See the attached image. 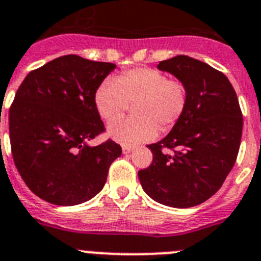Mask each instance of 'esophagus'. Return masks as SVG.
<instances>
[{
	"mask_svg": "<svg viewBox=\"0 0 261 261\" xmlns=\"http://www.w3.org/2000/svg\"><path fill=\"white\" fill-rule=\"evenodd\" d=\"M133 149H135V146L124 145V146H122V153H124V154H128V153L133 152Z\"/></svg>",
	"mask_w": 261,
	"mask_h": 261,
	"instance_id": "1",
	"label": "esophagus"
}]
</instances>
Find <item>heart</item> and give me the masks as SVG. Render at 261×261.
Returning a JSON list of instances; mask_svg holds the SVG:
<instances>
[{
  "mask_svg": "<svg viewBox=\"0 0 261 261\" xmlns=\"http://www.w3.org/2000/svg\"><path fill=\"white\" fill-rule=\"evenodd\" d=\"M100 117L113 121L135 104L136 119H121L108 126V136L124 145L155 139L158 130L168 132L182 119L188 107V91L182 82L168 79L157 68L140 67L106 79L95 91Z\"/></svg>",
  "mask_w": 261,
  "mask_h": 261,
  "instance_id": "b5f03b06",
  "label": "heart"
}]
</instances>
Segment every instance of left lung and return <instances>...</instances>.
Instances as JSON below:
<instances>
[{"label":"left lung","mask_w":261,"mask_h":261,"mask_svg":"<svg viewBox=\"0 0 261 261\" xmlns=\"http://www.w3.org/2000/svg\"><path fill=\"white\" fill-rule=\"evenodd\" d=\"M188 91L182 119L165 139L150 144V166L139 171L146 194L165 206L203 203L223 185L237 161L243 130L239 101L224 73L204 62L177 55L158 63ZM173 148V155L162 152Z\"/></svg>","instance_id":"1"}]
</instances>
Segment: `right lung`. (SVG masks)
<instances>
[{
	"label": "right lung",
	"mask_w": 261,
	"mask_h": 261,
	"mask_svg": "<svg viewBox=\"0 0 261 261\" xmlns=\"http://www.w3.org/2000/svg\"><path fill=\"white\" fill-rule=\"evenodd\" d=\"M116 64L64 55L24 77L9 111L17 170L35 195L75 206L101 191L108 169L121 155L112 140L88 141L104 132L95 91Z\"/></svg>",
	"instance_id": "add662e5"
}]
</instances>
